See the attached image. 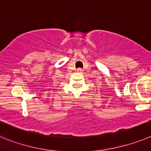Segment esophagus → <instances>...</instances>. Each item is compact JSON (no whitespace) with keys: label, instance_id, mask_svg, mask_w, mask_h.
I'll return each mask as SVG.
<instances>
[{"label":"esophagus","instance_id":"34e87169","mask_svg":"<svg viewBox=\"0 0 151 151\" xmlns=\"http://www.w3.org/2000/svg\"><path fill=\"white\" fill-rule=\"evenodd\" d=\"M77 71L78 72V73H82V72H83V70H82L81 68H78V69H77Z\"/></svg>","mask_w":151,"mask_h":151}]
</instances>
